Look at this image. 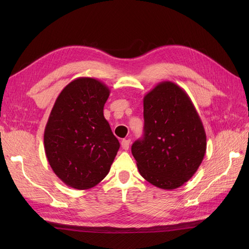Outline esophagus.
I'll list each match as a JSON object with an SVG mask.
<instances>
[{
    "label": "esophagus",
    "mask_w": 249,
    "mask_h": 249,
    "mask_svg": "<svg viewBox=\"0 0 249 249\" xmlns=\"http://www.w3.org/2000/svg\"><path fill=\"white\" fill-rule=\"evenodd\" d=\"M130 143H131V140H130V139H124V140L122 141V147H123V149H124V150L129 149Z\"/></svg>",
    "instance_id": "esophagus-1"
}]
</instances>
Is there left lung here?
Returning a JSON list of instances; mask_svg holds the SVG:
<instances>
[{
	"mask_svg": "<svg viewBox=\"0 0 249 249\" xmlns=\"http://www.w3.org/2000/svg\"><path fill=\"white\" fill-rule=\"evenodd\" d=\"M143 116L144 136L132 145L139 173L158 188L177 189L194 176L205 157L201 119L189 95L171 81L144 95Z\"/></svg>",
	"mask_w": 249,
	"mask_h": 249,
	"instance_id": "left-lung-1",
	"label": "left lung"
}]
</instances>
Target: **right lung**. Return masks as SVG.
<instances>
[{
  "mask_svg": "<svg viewBox=\"0 0 249 249\" xmlns=\"http://www.w3.org/2000/svg\"><path fill=\"white\" fill-rule=\"evenodd\" d=\"M109 87L81 77L69 83L53 106L44 129V152L55 175L69 187L86 190L105 178L119 149L104 116Z\"/></svg>",
  "mask_w": 249,
  "mask_h": 249,
  "instance_id": "1",
  "label": "right lung"
}]
</instances>
